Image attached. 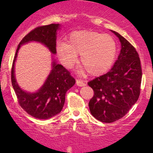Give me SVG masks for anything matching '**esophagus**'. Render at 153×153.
Returning <instances> with one entry per match:
<instances>
[{
  "instance_id": "esophagus-1",
  "label": "esophagus",
  "mask_w": 153,
  "mask_h": 153,
  "mask_svg": "<svg viewBox=\"0 0 153 153\" xmlns=\"http://www.w3.org/2000/svg\"><path fill=\"white\" fill-rule=\"evenodd\" d=\"M76 84L77 85H78V86H80V87L84 86V85H85V82L82 81V80H78V79L76 80Z\"/></svg>"
}]
</instances>
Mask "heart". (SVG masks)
I'll return each instance as SVG.
<instances>
[{
    "instance_id": "b5f03b06",
    "label": "heart",
    "mask_w": 153,
    "mask_h": 153,
    "mask_svg": "<svg viewBox=\"0 0 153 153\" xmlns=\"http://www.w3.org/2000/svg\"><path fill=\"white\" fill-rule=\"evenodd\" d=\"M57 57L65 68L71 69L81 54V63L94 76L102 75L111 68L117 54L115 39L108 34L92 31H77L70 35L68 44L57 45Z\"/></svg>"
}]
</instances>
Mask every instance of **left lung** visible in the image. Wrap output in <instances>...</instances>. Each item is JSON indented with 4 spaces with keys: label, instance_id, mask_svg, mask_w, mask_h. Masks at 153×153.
Returning <instances> with one entry per match:
<instances>
[{
    "label": "left lung",
    "instance_id": "left-lung-1",
    "mask_svg": "<svg viewBox=\"0 0 153 153\" xmlns=\"http://www.w3.org/2000/svg\"><path fill=\"white\" fill-rule=\"evenodd\" d=\"M111 31L122 46L118 58L110 71L88 82L94 92L88 103L91 114L105 123L114 122L127 114L138 100L142 80L137 52L125 38Z\"/></svg>",
    "mask_w": 153,
    "mask_h": 153
}]
</instances>
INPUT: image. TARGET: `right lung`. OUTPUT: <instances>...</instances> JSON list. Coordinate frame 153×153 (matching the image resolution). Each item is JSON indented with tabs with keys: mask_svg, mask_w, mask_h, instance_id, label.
I'll list each match as a JSON object with an SVG mask.
<instances>
[{
	"mask_svg": "<svg viewBox=\"0 0 153 153\" xmlns=\"http://www.w3.org/2000/svg\"><path fill=\"white\" fill-rule=\"evenodd\" d=\"M59 24L39 26L26 34L18 45L11 69V82L21 107L29 115L36 119H47L58 114L64 106L66 92L73 87L75 80L62 65L52 62V68L39 90L29 93L22 90L17 83L14 65L17 54L22 45L29 42H37L45 45L52 54H56L57 31Z\"/></svg>",
	"mask_w": 153,
	"mask_h": 153,
	"instance_id": "right-lung-1",
	"label": "right lung"
}]
</instances>
